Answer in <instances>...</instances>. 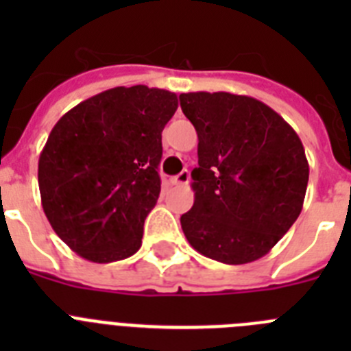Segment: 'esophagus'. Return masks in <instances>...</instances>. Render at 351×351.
<instances>
[{"label": "esophagus", "mask_w": 351, "mask_h": 351, "mask_svg": "<svg viewBox=\"0 0 351 351\" xmlns=\"http://www.w3.org/2000/svg\"><path fill=\"white\" fill-rule=\"evenodd\" d=\"M170 182H172V184H188V182H190V172H188V170H182L181 173H178V176H176V178H172L170 179Z\"/></svg>", "instance_id": "34e87169"}]
</instances>
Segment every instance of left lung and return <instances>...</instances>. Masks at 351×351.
Listing matches in <instances>:
<instances>
[{"mask_svg":"<svg viewBox=\"0 0 351 351\" xmlns=\"http://www.w3.org/2000/svg\"><path fill=\"white\" fill-rule=\"evenodd\" d=\"M198 135L195 202L181 216L191 247L228 265L267 255L302 210L308 158L295 130L263 101L232 93H182Z\"/></svg>","mask_w":351,"mask_h":351,"instance_id":"8db88e82","label":"left lung"}]
</instances>
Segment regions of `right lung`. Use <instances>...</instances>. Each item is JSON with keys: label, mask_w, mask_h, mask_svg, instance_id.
<instances>
[{"label": "right lung", "mask_w": 351, "mask_h": 351, "mask_svg": "<svg viewBox=\"0 0 351 351\" xmlns=\"http://www.w3.org/2000/svg\"><path fill=\"white\" fill-rule=\"evenodd\" d=\"M176 110V93L121 86L56 123L40 153V197L54 232L77 255L108 263L137 253L161 190V132Z\"/></svg>", "instance_id": "1"}]
</instances>
